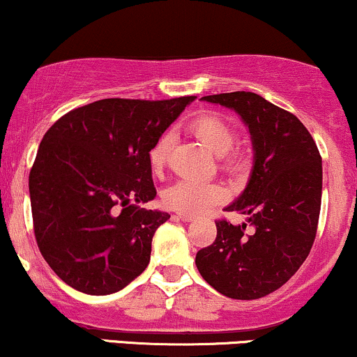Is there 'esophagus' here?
Instances as JSON below:
<instances>
[{
    "instance_id": "34e87169",
    "label": "esophagus",
    "mask_w": 357,
    "mask_h": 357,
    "mask_svg": "<svg viewBox=\"0 0 357 357\" xmlns=\"http://www.w3.org/2000/svg\"><path fill=\"white\" fill-rule=\"evenodd\" d=\"M178 218L181 221H184V222H191V221L196 220V218L192 216V214H186V213H178Z\"/></svg>"
}]
</instances>
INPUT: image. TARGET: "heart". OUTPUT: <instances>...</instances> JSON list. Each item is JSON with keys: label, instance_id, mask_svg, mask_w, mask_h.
<instances>
[{"label": "heart", "instance_id": "1", "mask_svg": "<svg viewBox=\"0 0 357 357\" xmlns=\"http://www.w3.org/2000/svg\"><path fill=\"white\" fill-rule=\"evenodd\" d=\"M190 130L204 146H208L226 169H236L239 165L238 156L229 151L236 144V131L229 123L218 114H201L192 119ZM171 149V136L162 135L151 146L148 162L153 173H160L167 161ZM226 197V190L218 183H199L192 179H179L165 191V204L174 211L186 214H199L211 206L221 203Z\"/></svg>", "mask_w": 357, "mask_h": 357}]
</instances>
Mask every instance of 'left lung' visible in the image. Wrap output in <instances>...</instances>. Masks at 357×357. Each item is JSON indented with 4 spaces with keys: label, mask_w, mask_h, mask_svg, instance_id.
<instances>
[{
    "label": "left lung",
    "mask_w": 357,
    "mask_h": 357,
    "mask_svg": "<svg viewBox=\"0 0 357 357\" xmlns=\"http://www.w3.org/2000/svg\"><path fill=\"white\" fill-rule=\"evenodd\" d=\"M201 100L234 109L251 135L255 162L243 195L226 211L246 222L216 221L211 246L196 255V268L209 286L233 299L271 294L298 271L314 243L323 192V165L306 126L289 111L249 91Z\"/></svg>",
    "instance_id": "1"
}]
</instances>
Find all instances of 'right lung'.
I'll return each instance as SVG.
<instances>
[{"label":"right lung","instance_id":"1","mask_svg":"<svg viewBox=\"0 0 357 357\" xmlns=\"http://www.w3.org/2000/svg\"><path fill=\"white\" fill-rule=\"evenodd\" d=\"M195 96L94 101L46 131L29 171L34 238L73 289L105 296L144 271L169 214L139 208L156 196L148 154Z\"/></svg>","mask_w":357,"mask_h":357}]
</instances>
